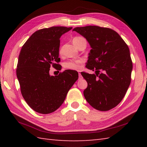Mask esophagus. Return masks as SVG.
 I'll return each instance as SVG.
<instances>
[{"mask_svg":"<svg viewBox=\"0 0 147 147\" xmlns=\"http://www.w3.org/2000/svg\"><path fill=\"white\" fill-rule=\"evenodd\" d=\"M78 76H79V80H82V79H83V76H82V74H81V73H79Z\"/></svg>","mask_w":147,"mask_h":147,"instance_id":"34e87169","label":"esophagus"}]
</instances>
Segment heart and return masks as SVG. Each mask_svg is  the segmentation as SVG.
I'll list each match as a JSON object with an SVG mask.
<instances>
[{"mask_svg": "<svg viewBox=\"0 0 147 147\" xmlns=\"http://www.w3.org/2000/svg\"><path fill=\"white\" fill-rule=\"evenodd\" d=\"M82 37H75L73 40V43L77 42L78 40L82 38ZM82 63V61L80 59H77V60H69L64 62L62 65L64 68L67 69L69 70H78L80 67V64Z\"/></svg>", "mask_w": 147, "mask_h": 147, "instance_id": "obj_1", "label": "heart"}]
</instances>
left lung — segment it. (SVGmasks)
<instances>
[{"label": "left lung", "instance_id": "obj_1", "mask_svg": "<svg viewBox=\"0 0 147 147\" xmlns=\"http://www.w3.org/2000/svg\"><path fill=\"white\" fill-rule=\"evenodd\" d=\"M73 31L85 37L92 48L86 67L95 74L81 73L88 83L84 96L96 110H111L123 100L131 83L133 62L128 46L108 28L87 26Z\"/></svg>", "mask_w": 147, "mask_h": 147}]
</instances>
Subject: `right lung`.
<instances>
[{"instance_id": "obj_1", "label": "right lung", "mask_w": 147, "mask_h": 147, "mask_svg": "<svg viewBox=\"0 0 147 147\" xmlns=\"http://www.w3.org/2000/svg\"><path fill=\"white\" fill-rule=\"evenodd\" d=\"M72 27L52 26L33 33L22 47L16 75L24 100L33 110L50 114L63 104L67 93L78 79L76 71L65 70L51 76L50 67L59 69L61 36Z\"/></svg>"}]
</instances>
